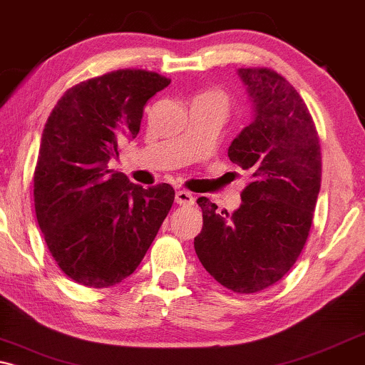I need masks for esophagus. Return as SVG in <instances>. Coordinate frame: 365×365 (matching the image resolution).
Masks as SVG:
<instances>
[{
  "mask_svg": "<svg viewBox=\"0 0 365 365\" xmlns=\"http://www.w3.org/2000/svg\"><path fill=\"white\" fill-rule=\"evenodd\" d=\"M194 201H196V199H194L191 192H187V191L176 192V202L179 204V206H192Z\"/></svg>",
  "mask_w": 365,
  "mask_h": 365,
  "instance_id": "esophagus-1",
  "label": "esophagus"
}]
</instances>
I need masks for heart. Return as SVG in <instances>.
<instances>
[{
	"instance_id": "b5f03b06",
	"label": "heart",
	"mask_w": 365,
	"mask_h": 365,
	"mask_svg": "<svg viewBox=\"0 0 365 365\" xmlns=\"http://www.w3.org/2000/svg\"><path fill=\"white\" fill-rule=\"evenodd\" d=\"M202 98H209V99H214V101L221 103L224 108H227V96L224 93H207L204 94Z\"/></svg>"
}]
</instances>
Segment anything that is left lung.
Segmentation results:
<instances>
[{"label": "left lung", "instance_id": "8db88e82", "mask_svg": "<svg viewBox=\"0 0 365 365\" xmlns=\"http://www.w3.org/2000/svg\"><path fill=\"white\" fill-rule=\"evenodd\" d=\"M254 121L227 149L251 174L232 214L199 197L202 231L194 249L204 269L224 287L254 294L286 276L307 241L321 189V144L311 113L281 74L239 69Z\"/></svg>", "mask_w": 365, "mask_h": 365}]
</instances>
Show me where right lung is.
<instances>
[{
  "label": "right lung",
  "mask_w": 365,
  "mask_h": 365,
  "mask_svg": "<svg viewBox=\"0 0 365 365\" xmlns=\"http://www.w3.org/2000/svg\"><path fill=\"white\" fill-rule=\"evenodd\" d=\"M171 79L118 69L68 89L44 124L34 168V209L59 269L86 287H111L136 271L174 202L109 169L139 133L143 109Z\"/></svg>",
  "instance_id": "obj_1"
}]
</instances>
